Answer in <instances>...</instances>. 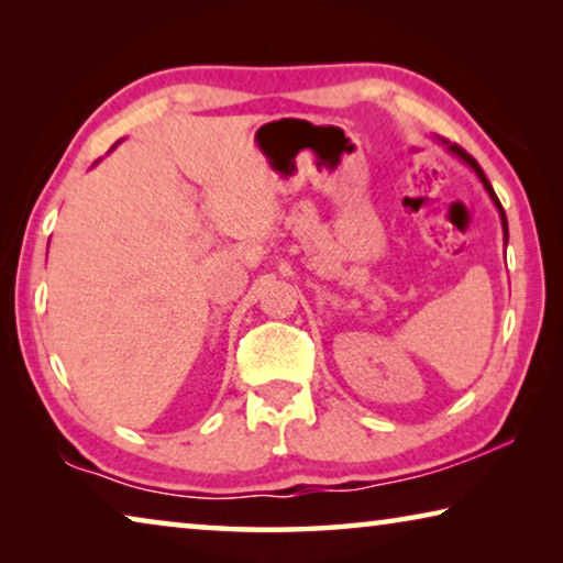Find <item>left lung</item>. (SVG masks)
<instances>
[{
  "label": "left lung",
  "instance_id": "left-lung-1",
  "mask_svg": "<svg viewBox=\"0 0 563 563\" xmlns=\"http://www.w3.org/2000/svg\"><path fill=\"white\" fill-rule=\"evenodd\" d=\"M442 144L452 151L454 156H460L466 166H470L476 176H479V180L484 184V188H487V194L492 196V201H494V206L499 208V216H501V228H504V241H509V225H507V213H504V208H501V203H499V198H497V194H494V188H492V184L487 180V176H484V170H482V166L476 164V161L466 154L464 148H460L456 144H450V141H442Z\"/></svg>",
  "mask_w": 563,
  "mask_h": 563
}]
</instances>
